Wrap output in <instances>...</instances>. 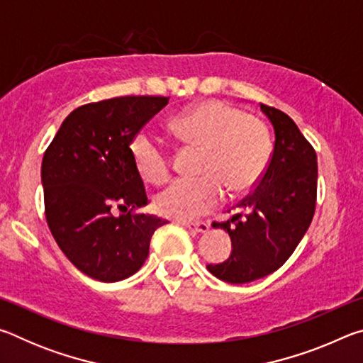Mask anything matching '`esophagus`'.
<instances>
[{"mask_svg":"<svg viewBox=\"0 0 363 363\" xmlns=\"http://www.w3.org/2000/svg\"><path fill=\"white\" fill-rule=\"evenodd\" d=\"M179 224L187 227L189 230L200 232V233H205L210 230V223H205V220H179Z\"/></svg>","mask_w":363,"mask_h":363,"instance_id":"1","label":"esophagus"}]
</instances>
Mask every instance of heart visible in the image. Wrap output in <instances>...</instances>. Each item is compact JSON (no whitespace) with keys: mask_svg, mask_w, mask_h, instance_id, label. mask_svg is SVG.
I'll return each instance as SVG.
<instances>
[{"mask_svg":"<svg viewBox=\"0 0 363 363\" xmlns=\"http://www.w3.org/2000/svg\"><path fill=\"white\" fill-rule=\"evenodd\" d=\"M174 136L186 149L200 150L196 179H181L155 196V210L173 219H195L216 208L230 195L253 189L267 168L270 139L262 123L223 101H206L169 121ZM131 157L139 176L162 184L171 174L164 145L147 133L131 143Z\"/></svg>","mask_w":363,"mask_h":363,"instance_id":"1","label":"heart"}]
</instances>
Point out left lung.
<instances>
[{"instance_id":"8db88e82","label":"left lung","mask_w":363,"mask_h":363,"mask_svg":"<svg viewBox=\"0 0 363 363\" xmlns=\"http://www.w3.org/2000/svg\"><path fill=\"white\" fill-rule=\"evenodd\" d=\"M274 126L275 143L266 171L225 223L232 255L208 270L229 284H248L285 264L309 229L317 200V153L290 116L259 104Z\"/></svg>"}]
</instances>
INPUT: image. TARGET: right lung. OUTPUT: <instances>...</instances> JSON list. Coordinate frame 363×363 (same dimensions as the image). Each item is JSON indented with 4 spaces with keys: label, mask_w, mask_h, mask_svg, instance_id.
<instances>
[{
    "label": "right lung",
    "mask_w": 363,
    "mask_h": 363,
    "mask_svg": "<svg viewBox=\"0 0 363 363\" xmlns=\"http://www.w3.org/2000/svg\"><path fill=\"white\" fill-rule=\"evenodd\" d=\"M168 101L125 96L86 104L67 116L45 152L41 182L49 230L91 279L118 281L136 274L149 256L153 232L167 224L138 213L149 199L130 147Z\"/></svg>",
    "instance_id": "right-lung-1"
}]
</instances>
